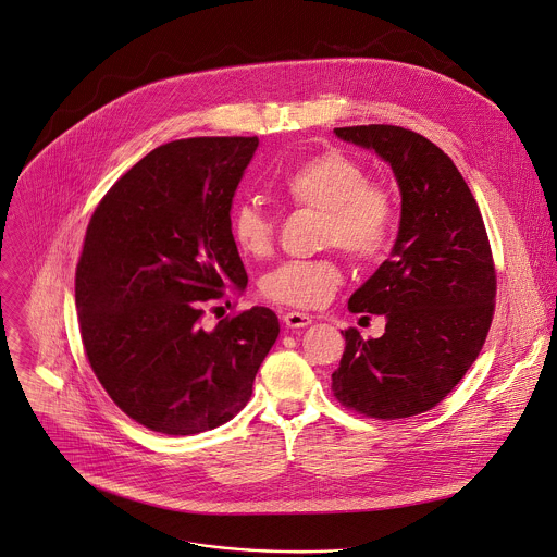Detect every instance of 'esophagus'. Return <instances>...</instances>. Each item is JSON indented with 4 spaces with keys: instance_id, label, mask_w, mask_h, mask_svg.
Segmentation results:
<instances>
[{
    "instance_id": "34e87169",
    "label": "esophagus",
    "mask_w": 557,
    "mask_h": 557,
    "mask_svg": "<svg viewBox=\"0 0 557 557\" xmlns=\"http://www.w3.org/2000/svg\"><path fill=\"white\" fill-rule=\"evenodd\" d=\"M282 319H284L286 327H293V330H297V327H306V325H310V323H312V317H310V314H306V312H297V310H288V312H284V314H282Z\"/></svg>"
}]
</instances>
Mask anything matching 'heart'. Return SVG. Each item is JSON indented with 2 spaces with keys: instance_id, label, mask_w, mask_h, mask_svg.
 <instances>
[{
  "instance_id": "b5f03b06",
  "label": "heart",
  "mask_w": 557,
  "mask_h": 557,
  "mask_svg": "<svg viewBox=\"0 0 557 557\" xmlns=\"http://www.w3.org/2000/svg\"><path fill=\"white\" fill-rule=\"evenodd\" d=\"M282 193L295 210L319 212V245L338 247L351 260H383L398 234L400 208L385 183L369 181V170L338 148H323L295 163L282 178ZM230 232L236 247L251 258H267L277 238V219L253 201L232 210ZM343 284L334 256L288 260L264 275L260 290L269 301L314 310L325 306Z\"/></svg>"
}]
</instances>
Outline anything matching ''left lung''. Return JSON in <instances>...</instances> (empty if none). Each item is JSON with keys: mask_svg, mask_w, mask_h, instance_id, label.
Here are the masks:
<instances>
[{"mask_svg": "<svg viewBox=\"0 0 557 557\" xmlns=\"http://www.w3.org/2000/svg\"><path fill=\"white\" fill-rule=\"evenodd\" d=\"M334 133L392 163L403 216L392 258L347 301L351 312L385 314V334L341 330L332 394L364 418H411L459 385L485 343L496 297L490 238L461 172L424 135L392 124Z\"/></svg>", "mask_w": 557, "mask_h": 557, "instance_id": "left-lung-1", "label": "left lung"}]
</instances>
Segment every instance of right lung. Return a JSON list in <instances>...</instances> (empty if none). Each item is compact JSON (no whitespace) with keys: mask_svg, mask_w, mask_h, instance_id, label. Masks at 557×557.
<instances>
[{"mask_svg":"<svg viewBox=\"0 0 557 557\" xmlns=\"http://www.w3.org/2000/svg\"><path fill=\"white\" fill-rule=\"evenodd\" d=\"M256 148V135L168 141L111 185L87 225L76 264L85 356L115 407L154 433L230 422L280 334L264 306L203 327L210 299L247 286L230 210Z\"/></svg>","mask_w":557,"mask_h":557,"instance_id":"1","label":"right lung"}]
</instances>
